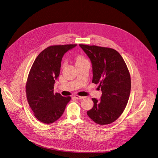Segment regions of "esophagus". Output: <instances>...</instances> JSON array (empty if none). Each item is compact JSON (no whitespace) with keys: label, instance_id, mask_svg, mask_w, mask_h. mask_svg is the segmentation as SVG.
I'll list each match as a JSON object with an SVG mask.
<instances>
[{"label":"esophagus","instance_id":"obj_1","mask_svg":"<svg viewBox=\"0 0 158 158\" xmlns=\"http://www.w3.org/2000/svg\"><path fill=\"white\" fill-rule=\"evenodd\" d=\"M74 97H75L76 99H82L85 98L84 96H79V95H75Z\"/></svg>","mask_w":158,"mask_h":158}]
</instances>
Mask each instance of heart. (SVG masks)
I'll list each match as a JSON object with an SVG mask.
<instances>
[{
	"mask_svg": "<svg viewBox=\"0 0 158 158\" xmlns=\"http://www.w3.org/2000/svg\"><path fill=\"white\" fill-rule=\"evenodd\" d=\"M76 62H82L83 60H85L84 57L82 56H81V55H77L76 56Z\"/></svg>",
	"mask_w": 158,
	"mask_h": 158,
	"instance_id": "1",
	"label": "heart"
}]
</instances>
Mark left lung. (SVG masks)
<instances>
[{
  "mask_svg": "<svg viewBox=\"0 0 158 158\" xmlns=\"http://www.w3.org/2000/svg\"><path fill=\"white\" fill-rule=\"evenodd\" d=\"M90 59L93 66V81L99 84L102 96L93 98L94 106L87 111L96 123L107 125L117 120L123 112L130 96L131 79L121 55L111 48L79 44Z\"/></svg>",
  "mask_w": 158,
  "mask_h": 158,
  "instance_id": "1",
  "label": "left lung"
}]
</instances>
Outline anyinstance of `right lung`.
I'll use <instances>...</instances> for the list:
<instances>
[{
	"label": "right lung",
	"instance_id": "obj_1",
	"mask_svg": "<svg viewBox=\"0 0 158 158\" xmlns=\"http://www.w3.org/2000/svg\"><path fill=\"white\" fill-rule=\"evenodd\" d=\"M76 44L50 46L36 58L28 74L26 94L34 116L44 123H52L64 112L70 96L53 93L55 79L60 74L62 56Z\"/></svg>",
	"mask_w": 158,
	"mask_h": 158
}]
</instances>
